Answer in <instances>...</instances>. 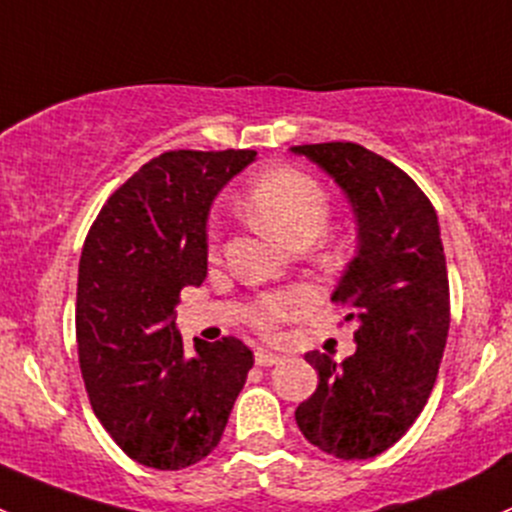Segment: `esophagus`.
Listing matches in <instances>:
<instances>
[{"mask_svg":"<svg viewBox=\"0 0 512 512\" xmlns=\"http://www.w3.org/2000/svg\"><path fill=\"white\" fill-rule=\"evenodd\" d=\"M254 360L258 367H271V365H278V362H281V357L273 355V352H268V350H256Z\"/></svg>","mask_w":512,"mask_h":512,"instance_id":"34e87169","label":"esophagus"}]
</instances>
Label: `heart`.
Returning a JSON list of instances; mask_svg holds the SVG:
<instances>
[{"label":"heart","instance_id":"1","mask_svg":"<svg viewBox=\"0 0 512 512\" xmlns=\"http://www.w3.org/2000/svg\"><path fill=\"white\" fill-rule=\"evenodd\" d=\"M246 209L258 224L286 246L318 239L330 217V197L323 184L295 167H273L258 175L246 192ZM308 298L298 291L263 295L249 320L263 335L276 333L278 323L305 308Z\"/></svg>","mask_w":512,"mask_h":512}]
</instances>
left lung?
<instances>
[{"instance_id":"left-lung-1","label":"left lung","mask_w":512,"mask_h":512,"mask_svg":"<svg viewBox=\"0 0 512 512\" xmlns=\"http://www.w3.org/2000/svg\"><path fill=\"white\" fill-rule=\"evenodd\" d=\"M328 172L357 219V256L333 300L355 320L357 350L347 360L313 350L318 389L295 421L320 451L345 461L397 444L424 409L451 323L449 273L439 219L419 184L355 142L291 147Z\"/></svg>"}]
</instances>
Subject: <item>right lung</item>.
Wrapping results in <instances>:
<instances>
[{
  "label": "right lung",
  "mask_w": 512,
  "mask_h": 512,
  "mask_svg": "<svg viewBox=\"0 0 512 512\" xmlns=\"http://www.w3.org/2000/svg\"><path fill=\"white\" fill-rule=\"evenodd\" d=\"M254 150H170L110 194L78 266L76 340L88 399L133 461L179 471L209 456L254 367L236 337L184 355L177 303L207 278V217Z\"/></svg>",
  "instance_id": "right-lung-1"
}]
</instances>
